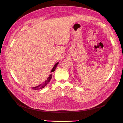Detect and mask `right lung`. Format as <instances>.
Instances as JSON below:
<instances>
[{
  "mask_svg": "<svg viewBox=\"0 0 123 123\" xmlns=\"http://www.w3.org/2000/svg\"><path fill=\"white\" fill-rule=\"evenodd\" d=\"M58 64V62H57L56 64L53 67V68H52V69L51 72H54L55 69L56 68V67L57 66V65ZM52 74H50V75H49V76L48 77V78L47 79V80L44 81V83H43V84H41L40 85L37 86L36 87H33L32 88V89H33V90H39V89H42L44 87H46V86L47 85V84L49 83V81H50L51 78H52Z\"/></svg>",
  "mask_w": 123,
  "mask_h": 123,
  "instance_id": "add662e5",
  "label": "right lung"
}]
</instances>
